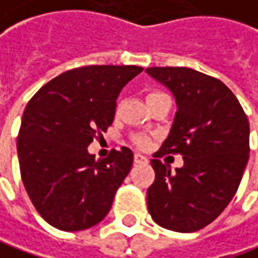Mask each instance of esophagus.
Instances as JSON below:
<instances>
[{
  "label": "esophagus",
  "mask_w": 258,
  "mask_h": 258,
  "mask_svg": "<svg viewBox=\"0 0 258 258\" xmlns=\"http://www.w3.org/2000/svg\"><path fill=\"white\" fill-rule=\"evenodd\" d=\"M134 162L136 163H147L149 162V159H147L146 156L140 154V153H136V154H134Z\"/></svg>",
  "instance_id": "34e87169"
}]
</instances>
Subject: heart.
Listing matches in <instances>:
<instances>
[{"label": "heart", "instance_id": "heart-1", "mask_svg": "<svg viewBox=\"0 0 258 258\" xmlns=\"http://www.w3.org/2000/svg\"><path fill=\"white\" fill-rule=\"evenodd\" d=\"M163 95H166V94H163V92H160V91H151V92H149L147 96H146L147 104L151 102V101H154V99H157V98H160V96ZM133 141L136 143V146H139V147H141V149H146V147L150 144V139H149V137H146V136H136V137L133 139Z\"/></svg>", "mask_w": 258, "mask_h": 258}]
</instances>
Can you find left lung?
Segmentation results:
<instances>
[{
    "label": "left lung",
    "mask_w": 258,
    "mask_h": 258,
    "mask_svg": "<svg viewBox=\"0 0 258 258\" xmlns=\"http://www.w3.org/2000/svg\"><path fill=\"white\" fill-rule=\"evenodd\" d=\"M176 99L173 125L153 154L156 179L147 189L151 218L163 228L194 232L211 224L237 194L250 153V124L238 99L219 79L189 68H147ZM182 154L172 174L158 160Z\"/></svg>",
    "instance_id": "8db88e82"
}]
</instances>
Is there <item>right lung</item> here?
I'll list each match as a JSON object with an SVG mask.
<instances>
[{
	"label": "right lung",
	"instance_id": "right-lung-1",
	"mask_svg": "<svg viewBox=\"0 0 258 258\" xmlns=\"http://www.w3.org/2000/svg\"><path fill=\"white\" fill-rule=\"evenodd\" d=\"M141 71L134 64L76 68L28 101L17 137L20 173L51 227L81 231L107 217L134 156L121 147L95 160L88 146L112 124L121 89Z\"/></svg>",
	"mask_w": 258,
	"mask_h": 258
}]
</instances>
